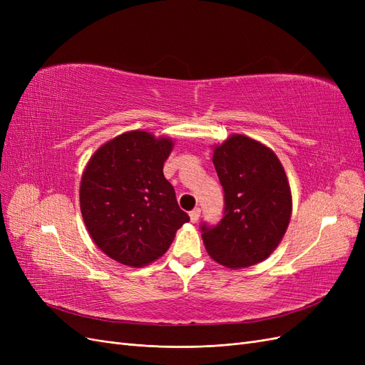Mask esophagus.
I'll use <instances>...</instances> for the list:
<instances>
[{
    "mask_svg": "<svg viewBox=\"0 0 365 365\" xmlns=\"http://www.w3.org/2000/svg\"><path fill=\"white\" fill-rule=\"evenodd\" d=\"M189 216H190V220H192L193 224L197 222V219H200V216H201V210L200 208H193L192 212L189 213Z\"/></svg>",
    "mask_w": 365,
    "mask_h": 365,
    "instance_id": "1",
    "label": "esophagus"
}]
</instances>
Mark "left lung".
<instances>
[{"label": "left lung", "mask_w": 365, "mask_h": 365, "mask_svg": "<svg viewBox=\"0 0 365 365\" xmlns=\"http://www.w3.org/2000/svg\"><path fill=\"white\" fill-rule=\"evenodd\" d=\"M213 164L224 189V217L201 225L210 257L227 268H247L279 247L292 213L291 187L277 155L245 135L215 146Z\"/></svg>", "instance_id": "1"}]
</instances>
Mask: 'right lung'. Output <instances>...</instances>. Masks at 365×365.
I'll return each mask as SVG.
<instances>
[{"label":"right lung","instance_id":"1","mask_svg":"<svg viewBox=\"0 0 365 365\" xmlns=\"http://www.w3.org/2000/svg\"><path fill=\"white\" fill-rule=\"evenodd\" d=\"M172 148L170 138L130 130L105 143L86 164L83 222L94 244L118 263L140 268L157 260L190 220L163 173Z\"/></svg>","mask_w":365,"mask_h":365}]
</instances>
